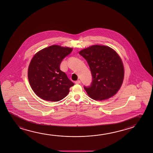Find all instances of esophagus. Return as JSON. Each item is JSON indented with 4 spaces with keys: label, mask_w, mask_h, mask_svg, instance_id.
<instances>
[{
    "label": "esophagus",
    "mask_w": 153,
    "mask_h": 153,
    "mask_svg": "<svg viewBox=\"0 0 153 153\" xmlns=\"http://www.w3.org/2000/svg\"><path fill=\"white\" fill-rule=\"evenodd\" d=\"M80 80H77V81H76L75 82V84H80Z\"/></svg>",
    "instance_id": "obj_1"
}]
</instances>
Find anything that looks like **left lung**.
Segmentation results:
<instances>
[{
    "mask_svg": "<svg viewBox=\"0 0 153 153\" xmlns=\"http://www.w3.org/2000/svg\"><path fill=\"white\" fill-rule=\"evenodd\" d=\"M79 54L87 61L92 80L90 86H84L88 96L95 100H102L115 95L124 79V67L121 59L112 48L93 45Z\"/></svg>",
    "mask_w": 153,
    "mask_h": 153,
    "instance_id": "1",
    "label": "left lung"
}]
</instances>
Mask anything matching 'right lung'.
I'll return each instance as SVG.
<instances>
[{
    "label": "right lung",
    "mask_w": 153,
    "mask_h": 153,
    "mask_svg": "<svg viewBox=\"0 0 153 153\" xmlns=\"http://www.w3.org/2000/svg\"><path fill=\"white\" fill-rule=\"evenodd\" d=\"M72 48L52 45L38 52L28 68V79L36 94L44 100L59 101L65 98L74 84L60 69Z\"/></svg>",
    "instance_id": "1"
}]
</instances>
